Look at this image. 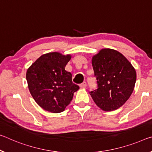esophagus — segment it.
Instances as JSON below:
<instances>
[{
	"mask_svg": "<svg viewBox=\"0 0 152 152\" xmlns=\"http://www.w3.org/2000/svg\"><path fill=\"white\" fill-rule=\"evenodd\" d=\"M80 88H86V82H83V83H81V84H80Z\"/></svg>",
	"mask_w": 152,
	"mask_h": 152,
	"instance_id": "esophagus-1",
	"label": "esophagus"
}]
</instances>
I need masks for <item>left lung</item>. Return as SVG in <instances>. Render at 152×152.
Here are the masks:
<instances>
[{
    "label": "left lung",
    "mask_w": 152,
    "mask_h": 152,
    "mask_svg": "<svg viewBox=\"0 0 152 152\" xmlns=\"http://www.w3.org/2000/svg\"><path fill=\"white\" fill-rule=\"evenodd\" d=\"M97 89L90 92L97 106L105 112L122 107L134 91L135 69L116 50L102 49L91 59Z\"/></svg>",
    "instance_id": "obj_1"
}]
</instances>
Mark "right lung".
Returning a JSON list of instances; mask_svg holds the SVG:
<instances>
[{"label": "right lung", "instance_id": "1", "mask_svg": "<svg viewBox=\"0 0 152 152\" xmlns=\"http://www.w3.org/2000/svg\"><path fill=\"white\" fill-rule=\"evenodd\" d=\"M72 55L59 52L44 54L26 72L30 94L43 110L52 113L64 112L79 86L72 83V74L65 69Z\"/></svg>", "mask_w": 152, "mask_h": 152}]
</instances>
